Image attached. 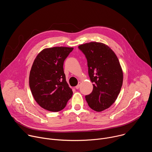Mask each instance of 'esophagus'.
Here are the masks:
<instances>
[{
    "mask_svg": "<svg viewBox=\"0 0 152 152\" xmlns=\"http://www.w3.org/2000/svg\"><path fill=\"white\" fill-rule=\"evenodd\" d=\"M80 82H79L78 83V84H77V85H76V86H75V88L76 89H79V86H80Z\"/></svg>",
    "mask_w": 152,
    "mask_h": 152,
    "instance_id": "1",
    "label": "esophagus"
}]
</instances>
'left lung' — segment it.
<instances>
[{
	"instance_id": "obj_1",
	"label": "left lung",
	"mask_w": 152,
	"mask_h": 152,
	"mask_svg": "<svg viewBox=\"0 0 152 152\" xmlns=\"http://www.w3.org/2000/svg\"><path fill=\"white\" fill-rule=\"evenodd\" d=\"M87 59L88 75L93 83L91 93L85 96L92 110L100 112L117 99L123 74L118 59L111 48L101 42H91L78 47Z\"/></svg>"
}]
</instances>
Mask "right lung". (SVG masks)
Wrapping results in <instances>:
<instances>
[{"mask_svg":"<svg viewBox=\"0 0 152 152\" xmlns=\"http://www.w3.org/2000/svg\"><path fill=\"white\" fill-rule=\"evenodd\" d=\"M73 50L67 47L45 49L34 61L29 75L30 89L37 103L48 111H61L73 95L63 69L65 59Z\"/></svg>","mask_w":152,"mask_h":152,"instance_id":"obj_1","label":"right lung"}]
</instances>
